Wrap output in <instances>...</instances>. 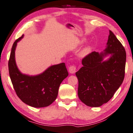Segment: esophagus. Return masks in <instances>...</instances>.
I'll return each instance as SVG.
<instances>
[{
  "mask_svg": "<svg viewBox=\"0 0 133 133\" xmlns=\"http://www.w3.org/2000/svg\"><path fill=\"white\" fill-rule=\"evenodd\" d=\"M76 66H72L69 67V73H71V74H73V73H75L76 72Z\"/></svg>",
  "mask_w": 133,
  "mask_h": 133,
  "instance_id": "obj_1",
  "label": "esophagus"
}]
</instances>
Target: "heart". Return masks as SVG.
Segmentation results:
<instances>
[{"mask_svg": "<svg viewBox=\"0 0 133 133\" xmlns=\"http://www.w3.org/2000/svg\"><path fill=\"white\" fill-rule=\"evenodd\" d=\"M92 50V47L91 45H88L86 47L82 50L81 52V56L82 57H85L88 56L90 52H91Z\"/></svg>", "mask_w": 133, "mask_h": 133, "instance_id": "obj_1", "label": "heart"}]
</instances>
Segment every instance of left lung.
Instances as JSON below:
<instances>
[{"label":"left lung","instance_id":"1","mask_svg":"<svg viewBox=\"0 0 133 133\" xmlns=\"http://www.w3.org/2000/svg\"><path fill=\"white\" fill-rule=\"evenodd\" d=\"M109 56L107 61L105 57ZM125 48L109 30L104 51H94L82 60V65L76 73L79 81L77 94L87 106L98 107L108 102L123 83L125 75Z\"/></svg>","mask_w":133,"mask_h":133}]
</instances>
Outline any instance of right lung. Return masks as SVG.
<instances>
[{"label":"right lung","mask_w":133,"mask_h":133,"mask_svg":"<svg viewBox=\"0 0 133 133\" xmlns=\"http://www.w3.org/2000/svg\"><path fill=\"white\" fill-rule=\"evenodd\" d=\"M23 37L24 35L14 42L10 52L8 67L12 83L16 95L25 104L34 108L48 107L56 99L59 86L68 76V71L62 63L50 66L35 76L21 73L15 62V50Z\"/></svg>","instance_id":"obj_1"}]
</instances>
